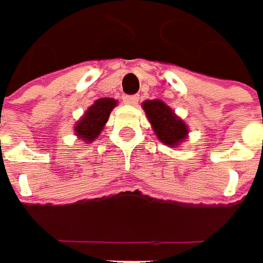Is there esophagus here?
Wrapping results in <instances>:
<instances>
[{"mask_svg": "<svg viewBox=\"0 0 263 263\" xmlns=\"http://www.w3.org/2000/svg\"><path fill=\"white\" fill-rule=\"evenodd\" d=\"M123 102H124L126 105L136 106L137 105V102H139V96H124V98H123Z\"/></svg>", "mask_w": 263, "mask_h": 263, "instance_id": "1", "label": "esophagus"}]
</instances>
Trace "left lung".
<instances>
[{"mask_svg": "<svg viewBox=\"0 0 263 263\" xmlns=\"http://www.w3.org/2000/svg\"><path fill=\"white\" fill-rule=\"evenodd\" d=\"M141 107L146 111V116L154 130V135L157 136V139L163 144L177 147L182 141H185L188 137V126L163 100H144Z\"/></svg>", "mask_w": 263, "mask_h": 263, "instance_id": "8db88e82", "label": "left lung"}]
</instances>
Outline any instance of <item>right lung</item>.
I'll return each instance as SVG.
<instances>
[{
  "label": "right lung",
  "mask_w": 263,
  "mask_h": 263,
  "mask_svg": "<svg viewBox=\"0 0 263 263\" xmlns=\"http://www.w3.org/2000/svg\"><path fill=\"white\" fill-rule=\"evenodd\" d=\"M117 106V100L111 98H100L95 100L92 106L87 107V110L83 113V116L76 122L75 136L82 140L85 144L92 143L95 139H98L99 135L105 127V124L109 120L111 110Z\"/></svg>",
  "instance_id": "right-lung-1"
}]
</instances>
